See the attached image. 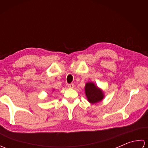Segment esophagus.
Wrapping results in <instances>:
<instances>
[{"label": "esophagus", "instance_id": "1", "mask_svg": "<svg viewBox=\"0 0 148 148\" xmlns=\"http://www.w3.org/2000/svg\"><path fill=\"white\" fill-rule=\"evenodd\" d=\"M68 87L69 88H73L74 87V83H71L68 84Z\"/></svg>", "mask_w": 148, "mask_h": 148}]
</instances>
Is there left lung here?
Here are the masks:
<instances>
[{
  "mask_svg": "<svg viewBox=\"0 0 148 148\" xmlns=\"http://www.w3.org/2000/svg\"><path fill=\"white\" fill-rule=\"evenodd\" d=\"M85 93L88 100L92 103H95L101 101L103 97V94L101 90L98 88L93 83L86 84Z\"/></svg>",
  "mask_w": 148,
  "mask_h": 148,
  "instance_id": "left-lung-1",
  "label": "left lung"
}]
</instances>
